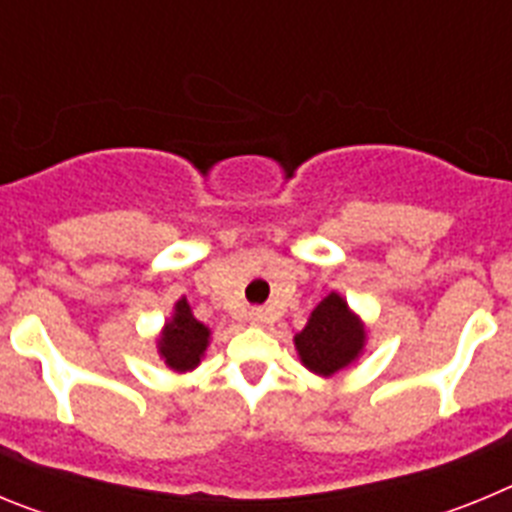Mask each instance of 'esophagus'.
<instances>
[{"label":"esophagus","mask_w":512,"mask_h":512,"mask_svg":"<svg viewBox=\"0 0 512 512\" xmlns=\"http://www.w3.org/2000/svg\"><path fill=\"white\" fill-rule=\"evenodd\" d=\"M248 320H251L253 325L264 323V310H251V312H248Z\"/></svg>","instance_id":"1"}]
</instances>
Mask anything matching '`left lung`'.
Listing matches in <instances>:
<instances>
[{
    "label": "left lung",
    "mask_w": 512,
    "mask_h": 512,
    "mask_svg": "<svg viewBox=\"0 0 512 512\" xmlns=\"http://www.w3.org/2000/svg\"><path fill=\"white\" fill-rule=\"evenodd\" d=\"M295 346L310 372L330 377L359 356L364 328L333 292L312 310L307 325L295 336Z\"/></svg>",
    "instance_id": "left-lung-1"
}]
</instances>
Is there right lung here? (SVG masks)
I'll return each mask as SVG.
<instances>
[{
  "label": "right lung",
  "mask_w": 512,
  "mask_h": 512,
  "mask_svg": "<svg viewBox=\"0 0 512 512\" xmlns=\"http://www.w3.org/2000/svg\"><path fill=\"white\" fill-rule=\"evenodd\" d=\"M207 338H210V330L200 320H194L187 300H179L174 318H171V323H166L164 336H161L158 346H161V356H164L171 369L187 372V369H194L200 364L207 348Z\"/></svg>",
  "instance_id": "add662e5"
}]
</instances>
